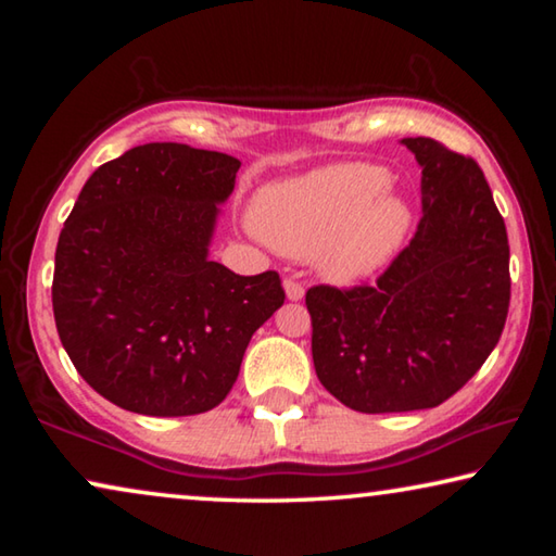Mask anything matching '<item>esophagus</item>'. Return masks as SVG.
I'll use <instances>...</instances> for the list:
<instances>
[{
	"mask_svg": "<svg viewBox=\"0 0 556 556\" xmlns=\"http://www.w3.org/2000/svg\"><path fill=\"white\" fill-rule=\"evenodd\" d=\"M285 291L289 301H301L304 299V287L299 285L296 279H285Z\"/></svg>",
	"mask_w": 556,
	"mask_h": 556,
	"instance_id": "1",
	"label": "esophagus"
}]
</instances>
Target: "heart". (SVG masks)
Masks as SVG:
<instances>
[{"label":"heart","instance_id":"1","mask_svg":"<svg viewBox=\"0 0 556 556\" xmlns=\"http://www.w3.org/2000/svg\"><path fill=\"white\" fill-rule=\"evenodd\" d=\"M388 168L341 164L269 186L252 211L277 250L318 262L336 281H357L390 265L414 230V211L392 193Z\"/></svg>","mask_w":556,"mask_h":556}]
</instances>
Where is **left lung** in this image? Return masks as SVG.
<instances>
[{"label": "left lung", "mask_w": 556, "mask_h": 556, "mask_svg": "<svg viewBox=\"0 0 556 556\" xmlns=\"http://www.w3.org/2000/svg\"><path fill=\"white\" fill-rule=\"evenodd\" d=\"M402 144L421 166V220L372 287H314L318 380L345 407H439L481 370L510 306V244L473 159L437 139Z\"/></svg>", "instance_id": "obj_1"}]
</instances>
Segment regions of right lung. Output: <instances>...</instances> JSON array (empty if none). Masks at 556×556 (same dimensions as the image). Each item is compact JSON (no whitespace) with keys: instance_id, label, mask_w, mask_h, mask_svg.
Masks as SVG:
<instances>
[{"instance_id":"1","label":"right lung","mask_w":556,"mask_h":556,"mask_svg":"<svg viewBox=\"0 0 556 556\" xmlns=\"http://www.w3.org/2000/svg\"><path fill=\"white\" fill-rule=\"evenodd\" d=\"M240 162L176 142L129 149L92 174L65 220L53 316L92 390L147 417L228 397L252 333L285 304L277 271L208 257Z\"/></svg>"}]
</instances>
